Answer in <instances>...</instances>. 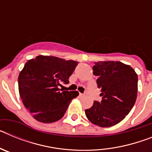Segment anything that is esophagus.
<instances>
[{"label": "esophagus", "instance_id": "1", "mask_svg": "<svg viewBox=\"0 0 152 152\" xmlns=\"http://www.w3.org/2000/svg\"><path fill=\"white\" fill-rule=\"evenodd\" d=\"M79 96H84V94H81V93H80V94H79Z\"/></svg>", "mask_w": 152, "mask_h": 152}]
</instances>
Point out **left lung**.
<instances>
[{
  "instance_id": "8db88e82",
  "label": "left lung",
  "mask_w": 152,
  "mask_h": 152,
  "mask_svg": "<svg viewBox=\"0 0 152 152\" xmlns=\"http://www.w3.org/2000/svg\"><path fill=\"white\" fill-rule=\"evenodd\" d=\"M93 74L98 76L100 102L94 101L85 110L86 116L93 124L110 127L123 120L133 107L138 94V75L128 64L120 61L95 62Z\"/></svg>"
}]
</instances>
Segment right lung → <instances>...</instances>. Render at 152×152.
Wrapping results in <instances>:
<instances>
[{
    "label": "right lung",
    "instance_id": "right-lung-1",
    "mask_svg": "<svg viewBox=\"0 0 152 152\" xmlns=\"http://www.w3.org/2000/svg\"><path fill=\"white\" fill-rule=\"evenodd\" d=\"M77 61L55 56H38L25 64L18 77L23 103L37 121L51 123L63 117L72 99L78 92L62 91L61 83L68 79Z\"/></svg>",
    "mask_w": 152,
    "mask_h": 152
}]
</instances>
